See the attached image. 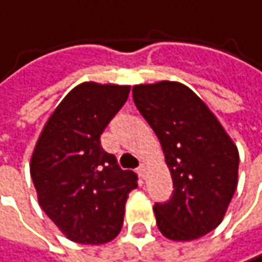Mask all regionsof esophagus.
I'll list each match as a JSON object with an SVG mask.
<instances>
[{
  "instance_id": "1",
  "label": "esophagus",
  "mask_w": 262,
  "mask_h": 262,
  "mask_svg": "<svg viewBox=\"0 0 262 262\" xmlns=\"http://www.w3.org/2000/svg\"><path fill=\"white\" fill-rule=\"evenodd\" d=\"M146 170H147V166H146V164H141V166L138 167V175H140L141 178H146Z\"/></svg>"
}]
</instances>
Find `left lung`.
<instances>
[{
	"instance_id": "1",
	"label": "left lung",
	"mask_w": 262,
	"mask_h": 262,
	"mask_svg": "<svg viewBox=\"0 0 262 262\" xmlns=\"http://www.w3.org/2000/svg\"><path fill=\"white\" fill-rule=\"evenodd\" d=\"M132 93L161 143L173 180L170 200L154 206L160 232L173 241L207 235L223 221L236 190V146L201 98L184 84H141Z\"/></svg>"
}]
</instances>
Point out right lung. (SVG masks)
<instances>
[{"instance_id": "obj_1", "label": "right lung", "mask_w": 262, "mask_h": 262, "mask_svg": "<svg viewBox=\"0 0 262 262\" xmlns=\"http://www.w3.org/2000/svg\"><path fill=\"white\" fill-rule=\"evenodd\" d=\"M128 85L82 82L46 122L30 160L38 203L55 226L79 244L116 238L138 177L101 147V134L128 98Z\"/></svg>"}]
</instances>
